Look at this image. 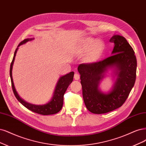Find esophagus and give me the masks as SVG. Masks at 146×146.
Segmentation results:
<instances>
[{
    "label": "esophagus",
    "instance_id": "1",
    "mask_svg": "<svg viewBox=\"0 0 146 146\" xmlns=\"http://www.w3.org/2000/svg\"><path fill=\"white\" fill-rule=\"evenodd\" d=\"M74 79L76 80H78L80 79V74H78L77 72L75 73L74 74Z\"/></svg>",
    "mask_w": 146,
    "mask_h": 146
}]
</instances>
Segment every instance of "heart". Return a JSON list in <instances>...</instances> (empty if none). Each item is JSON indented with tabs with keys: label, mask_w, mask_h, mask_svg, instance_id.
I'll list each match as a JSON object with an SVG mask.
<instances>
[{
	"label": "heart",
	"mask_w": 146,
	"mask_h": 146,
	"mask_svg": "<svg viewBox=\"0 0 146 146\" xmlns=\"http://www.w3.org/2000/svg\"><path fill=\"white\" fill-rule=\"evenodd\" d=\"M103 46V43L101 40L89 39L82 46L81 51L82 53L85 54L89 52L90 50H91L88 55V59L89 60H93L98 56V55L102 51Z\"/></svg>",
	"instance_id": "b5f03b06"
}]
</instances>
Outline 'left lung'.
<instances>
[{
  "mask_svg": "<svg viewBox=\"0 0 146 146\" xmlns=\"http://www.w3.org/2000/svg\"><path fill=\"white\" fill-rule=\"evenodd\" d=\"M110 42L115 45L112 56L98 62L80 64L78 67L85 106L95 114L108 113L121 107L136 80L137 62L132 46L119 35H114ZM113 67L116 69L117 80L110 92L103 93L98 89L99 82L108 69Z\"/></svg>",
  "mask_w": 146,
  "mask_h": 146,
  "instance_id": "left-lung-1",
  "label": "left lung"
}]
</instances>
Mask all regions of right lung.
<instances>
[{"label": "right lung", "instance_id": "1", "mask_svg": "<svg viewBox=\"0 0 146 146\" xmlns=\"http://www.w3.org/2000/svg\"><path fill=\"white\" fill-rule=\"evenodd\" d=\"M34 39V38H26L23 40L22 42L19 43L18 45V47L20 45L25 44L28 41H31L32 40ZM18 48L16 49V51L14 52V57L12 60V62L10 65V70H9V74H10V78H11V86L12 89L13 90L14 94L15 97H16L18 101L21 103L22 105H23L25 108H27L28 109L31 110V111L37 113L38 114H41L43 115H52L58 113L60 110L62 109L63 107V96L64 94L66 92L67 88H68L69 85L72 82L74 72H71L69 74H67L66 75H63V76L61 77L57 82V84L56 85V89H55L53 97L52 99L51 100L49 103L43 104V105H36L33 104L31 103H29L27 102H25V100L22 99L19 94H17L16 89H15L13 80L12 77V69H13V65L14 62L15 57H16V54Z\"/></svg>", "mask_w": 146, "mask_h": 146}]
</instances>
